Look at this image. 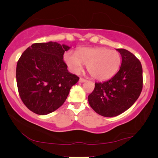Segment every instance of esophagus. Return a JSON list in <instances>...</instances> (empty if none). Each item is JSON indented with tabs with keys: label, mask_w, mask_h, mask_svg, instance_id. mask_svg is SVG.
Listing matches in <instances>:
<instances>
[{
	"label": "esophagus",
	"mask_w": 158,
	"mask_h": 158,
	"mask_svg": "<svg viewBox=\"0 0 158 158\" xmlns=\"http://www.w3.org/2000/svg\"><path fill=\"white\" fill-rule=\"evenodd\" d=\"M87 81H86L85 79H84V78H80V80H79V82L80 83H85V82H86Z\"/></svg>",
	"instance_id": "obj_1"
}]
</instances>
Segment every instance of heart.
Segmentation results:
<instances>
[{"label": "heart", "mask_w": 158, "mask_h": 158, "mask_svg": "<svg viewBox=\"0 0 158 158\" xmlns=\"http://www.w3.org/2000/svg\"><path fill=\"white\" fill-rule=\"evenodd\" d=\"M64 60L70 70L78 74L83 70V64L94 79L105 81L111 78L118 72L122 63L120 53L104 47H85L77 49L76 54L67 52Z\"/></svg>", "instance_id": "obj_1"}]
</instances>
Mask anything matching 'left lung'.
I'll return each mask as SVG.
<instances>
[{"label":"left lung","mask_w":158,"mask_h":158,"mask_svg":"<svg viewBox=\"0 0 158 158\" xmlns=\"http://www.w3.org/2000/svg\"><path fill=\"white\" fill-rule=\"evenodd\" d=\"M116 50L122 60L119 70L109 81L95 83L88 97L90 107L106 117L116 116L129 109L139 98L143 85L139 60L127 49Z\"/></svg>","instance_id":"obj_1"}]
</instances>
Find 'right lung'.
<instances>
[{"instance_id":"1","label":"right lung","mask_w":158,"mask_h":158,"mask_svg":"<svg viewBox=\"0 0 158 158\" xmlns=\"http://www.w3.org/2000/svg\"><path fill=\"white\" fill-rule=\"evenodd\" d=\"M70 47L57 42L35 43L23 52L16 66L19 96L30 111L39 115L63 104L79 77L68 70L63 60Z\"/></svg>"}]
</instances>
